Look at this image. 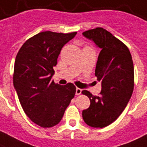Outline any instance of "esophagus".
I'll return each instance as SVG.
<instances>
[{
    "label": "esophagus",
    "mask_w": 147,
    "mask_h": 147,
    "mask_svg": "<svg viewBox=\"0 0 147 147\" xmlns=\"http://www.w3.org/2000/svg\"><path fill=\"white\" fill-rule=\"evenodd\" d=\"M81 92H82V89L79 88H76V95L81 94Z\"/></svg>",
    "instance_id": "34e87169"
}]
</instances>
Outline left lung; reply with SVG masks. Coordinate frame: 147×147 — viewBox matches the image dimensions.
<instances>
[{"label":"left lung","instance_id":"1","mask_svg":"<svg viewBox=\"0 0 147 147\" xmlns=\"http://www.w3.org/2000/svg\"><path fill=\"white\" fill-rule=\"evenodd\" d=\"M100 49L95 76L101 82L100 96L82 91L90 99V106L82 112L84 122L91 127L103 128L115 121L126 107L134 90V72L128 47L103 28L83 33Z\"/></svg>","mask_w":147,"mask_h":147}]
</instances>
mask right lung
I'll use <instances>...</instances> for the list:
<instances>
[{
	"instance_id": "obj_1",
	"label": "right lung",
	"mask_w": 147,
	"mask_h": 147,
	"mask_svg": "<svg viewBox=\"0 0 147 147\" xmlns=\"http://www.w3.org/2000/svg\"><path fill=\"white\" fill-rule=\"evenodd\" d=\"M76 32H41L22 45L16 56L13 86L24 112L41 127L59 123L76 93V87L55 84L54 67L63 47Z\"/></svg>"
}]
</instances>
